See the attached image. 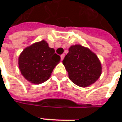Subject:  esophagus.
Segmentation results:
<instances>
[{
  "label": "esophagus",
  "instance_id": "34e87169",
  "mask_svg": "<svg viewBox=\"0 0 122 122\" xmlns=\"http://www.w3.org/2000/svg\"><path fill=\"white\" fill-rule=\"evenodd\" d=\"M64 57H65V54H61V61H63V59H64Z\"/></svg>",
  "mask_w": 122,
  "mask_h": 122
}]
</instances>
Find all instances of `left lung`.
I'll use <instances>...</instances> for the list:
<instances>
[{"instance_id":"left-lung-1","label":"left lung","mask_w":122,"mask_h":122,"mask_svg":"<svg viewBox=\"0 0 122 122\" xmlns=\"http://www.w3.org/2000/svg\"><path fill=\"white\" fill-rule=\"evenodd\" d=\"M63 63L70 80L80 87L94 83L101 75L102 67L97 56L81 45L71 46Z\"/></svg>"}]
</instances>
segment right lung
Here are the masks:
<instances>
[{"label":"right lung","mask_w":122,"mask_h":122,"mask_svg":"<svg viewBox=\"0 0 122 122\" xmlns=\"http://www.w3.org/2000/svg\"><path fill=\"white\" fill-rule=\"evenodd\" d=\"M60 61V56L42 40L25 48L19 56L18 64L25 79L32 83L39 84L49 78Z\"/></svg>","instance_id":"right-lung-1"}]
</instances>
